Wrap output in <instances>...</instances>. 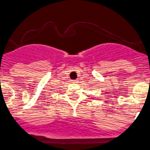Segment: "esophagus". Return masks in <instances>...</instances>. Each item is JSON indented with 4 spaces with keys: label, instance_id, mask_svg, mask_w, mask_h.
<instances>
[{
    "label": "esophagus",
    "instance_id": "obj_1",
    "mask_svg": "<svg viewBox=\"0 0 150 150\" xmlns=\"http://www.w3.org/2000/svg\"><path fill=\"white\" fill-rule=\"evenodd\" d=\"M72 82H73V83H77L78 80H77V79H76V80H73Z\"/></svg>",
    "mask_w": 150,
    "mask_h": 150
}]
</instances>
